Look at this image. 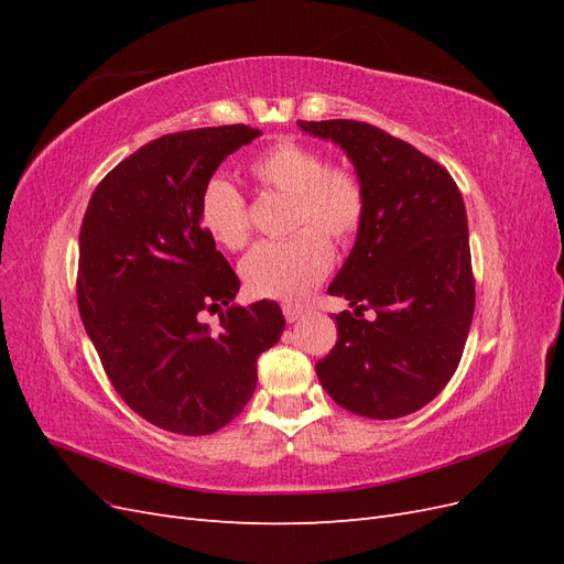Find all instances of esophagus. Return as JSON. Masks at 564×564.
<instances>
[{"mask_svg": "<svg viewBox=\"0 0 564 564\" xmlns=\"http://www.w3.org/2000/svg\"><path fill=\"white\" fill-rule=\"evenodd\" d=\"M282 313H284L286 322H296L299 317H303L305 305H301V303H284L282 305Z\"/></svg>", "mask_w": 564, "mask_h": 564, "instance_id": "esophagus-1", "label": "esophagus"}]
</instances>
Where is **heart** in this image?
Here are the masks:
<instances>
[{"instance_id": "heart-1", "label": "heart", "mask_w": 564, "mask_h": 564, "mask_svg": "<svg viewBox=\"0 0 564 564\" xmlns=\"http://www.w3.org/2000/svg\"><path fill=\"white\" fill-rule=\"evenodd\" d=\"M249 174L270 193L292 197L289 230L282 242H263L240 265L245 286L259 299H301L327 275L332 247L350 245L362 228L367 193L362 178L346 164H327L324 152L299 141H280L256 155ZM199 224L216 245L230 251L247 247L251 224L245 195L214 176L199 197Z\"/></svg>"}]
</instances>
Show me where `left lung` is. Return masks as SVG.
Segmentation results:
<instances>
[{
    "mask_svg": "<svg viewBox=\"0 0 564 564\" xmlns=\"http://www.w3.org/2000/svg\"><path fill=\"white\" fill-rule=\"evenodd\" d=\"M299 127L338 143L365 183L355 247L329 284L355 313L315 365L332 400L367 419H400L440 395L464 355L475 280L464 197L449 172L388 131L324 119ZM373 310L371 321L364 311Z\"/></svg>",
    "mask_w": 564,
    "mask_h": 564,
    "instance_id": "8db88e82",
    "label": "left lung"
}]
</instances>
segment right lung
I'll use <instances>...</instances> for the list:
<instances>
[{
  "label": "right lung",
  "mask_w": 564,
  "mask_h": 564,
  "mask_svg": "<svg viewBox=\"0 0 564 564\" xmlns=\"http://www.w3.org/2000/svg\"><path fill=\"white\" fill-rule=\"evenodd\" d=\"M247 124L166 133L96 185L79 230L77 305L112 388L135 414L176 435L228 425L256 390V362L284 332L275 301L220 313L240 278L199 224L218 164L251 143Z\"/></svg>",
  "instance_id": "obj_1"
}]
</instances>
